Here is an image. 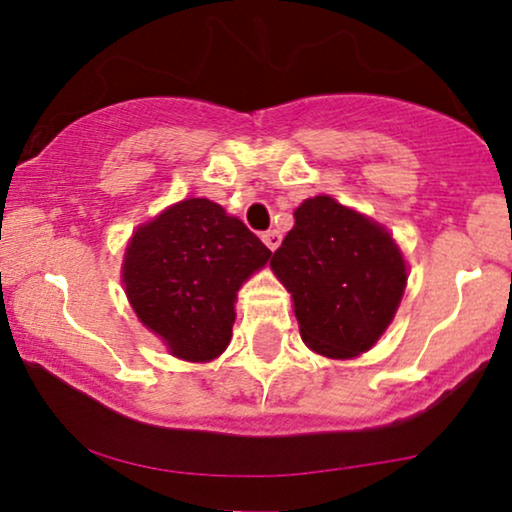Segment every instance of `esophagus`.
Returning a JSON list of instances; mask_svg holds the SVG:
<instances>
[{
	"instance_id": "34e87169",
	"label": "esophagus",
	"mask_w": 512,
	"mask_h": 512,
	"mask_svg": "<svg viewBox=\"0 0 512 512\" xmlns=\"http://www.w3.org/2000/svg\"><path fill=\"white\" fill-rule=\"evenodd\" d=\"M262 241H264V245H267L269 250H276L278 245H281V231H276V229L264 231V234H262Z\"/></svg>"
}]
</instances>
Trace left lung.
Wrapping results in <instances>:
<instances>
[{
	"label": "left lung",
	"instance_id": "obj_1",
	"mask_svg": "<svg viewBox=\"0 0 512 512\" xmlns=\"http://www.w3.org/2000/svg\"><path fill=\"white\" fill-rule=\"evenodd\" d=\"M271 269L292 295L304 344L342 360L377 344L407 283L393 236L332 196H313L295 210Z\"/></svg>",
	"mask_w": 512,
	"mask_h": 512
}]
</instances>
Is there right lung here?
<instances>
[{
    "instance_id": "add662e5",
    "label": "right lung",
    "mask_w": 512,
    "mask_h": 512,
    "mask_svg": "<svg viewBox=\"0 0 512 512\" xmlns=\"http://www.w3.org/2000/svg\"><path fill=\"white\" fill-rule=\"evenodd\" d=\"M271 250L208 199H185L138 227L121 281L140 323L170 356L208 363L229 346L236 292Z\"/></svg>"
}]
</instances>
